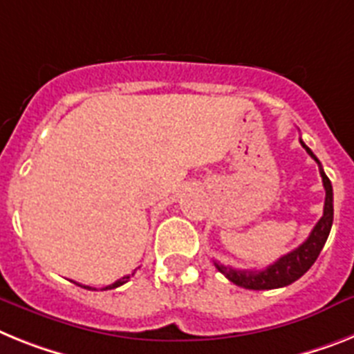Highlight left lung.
<instances>
[{"instance_id":"8db88e82","label":"left lung","mask_w":354,"mask_h":354,"mask_svg":"<svg viewBox=\"0 0 354 354\" xmlns=\"http://www.w3.org/2000/svg\"><path fill=\"white\" fill-rule=\"evenodd\" d=\"M301 145L310 154L315 162L319 163L320 176H322L324 189H326V201H324V214L319 223L315 225L311 234L308 236L301 246H297L295 250L290 254L279 257L277 261L264 270H234L232 266H225L221 263H214V266L219 272L232 281L237 286L246 288V290H273V288H283L288 284L295 283L297 279H301L308 270L313 266V263L319 257L320 250L324 248L328 236L331 232V225H333V187L329 178L326 176L319 158L315 156L313 151L301 140Z\"/></svg>"}]
</instances>
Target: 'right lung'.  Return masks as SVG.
Here are the masks:
<instances>
[{"label":"right lung","mask_w":354,"mask_h":354,"mask_svg":"<svg viewBox=\"0 0 354 354\" xmlns=\"http://www.w3.org/2000/svg\"><path fill=\"white\" fill-rule=\"evenodd\" d=\"M131 275H133V273H131ZM127 281H129V275H124V277L118 279V281H115V283L109 284V286L102 288V290H113V288H118V286H122V284H126ZM82 288H88V290H93V288H90V286H82Z\"/></svg>","instance_id":"1"}]
</instances>
